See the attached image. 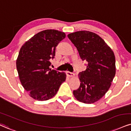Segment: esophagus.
<instances>
[{
	"label": "esophagus",
	"instance_id": "1",
	"mask_svg": "<svg viewBox=\"0 0 131 131\" xmlns=\"http://www.w3.org/2000/svg\"><path fill=\"white\" fill-rule=\"evenodd\" d=\"M66 74H67V75L69 77H74V76H75V74H74L73 73H72V72H69V71H67V72H66Z\"/></svg>",
	"mask_w": 131,
	"mask_h": 131
}]
</instances>
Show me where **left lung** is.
I'll return each instance as SVG.
<instances>
[{
	"label": "left lung",
	"instance_id": "8db88e82",
	"mask_svg": "<svg viewBox=\"0 0 131 131\" xmlns=\"http://www.w3.org/2000/svg\"><path fill=\"white\" fill-rule=\"evenodd\" d=\"M81 59L88 62L78 74L81 83L73 90L76 99L86 104L96 102L110 88L115 75V58L112 49L101 37L92 32L80 31L68 35Z\"/></svg>",
	"mask_w": 131,
	"mask_h": 131
}]
</instances>
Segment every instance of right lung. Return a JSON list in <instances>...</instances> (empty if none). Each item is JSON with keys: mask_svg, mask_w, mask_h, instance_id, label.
Segmentation results:
<instances>
[{"mask_svg": "<svg viewBox=\"0 0 131 131\" xmlns=\"http://www.w3.org/2000/svg\"><path fill=\"white\" fill-rule=\"evenodd\" d=\"M65 37L63 32L46 30L35 35L21 47L16 67L22 86L34 99H50L65 81L64 72L49 67L50 60L55 56L56 47Z\"/></svg>", "mask_w": 131, "mask_h": 131, "instance_id": "1", "label": "right lung"}]
</instances>
